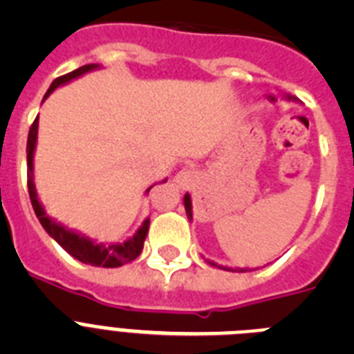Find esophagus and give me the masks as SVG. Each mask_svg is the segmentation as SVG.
I'll use <instances>...</instances> for the list:
<instances>
[{"instance_id":"obj_1","label":"esophagus","mask_w":354,"mask_h":354,"mask_svg":"<svg viewBox=\"0 0 354 354\" xmlns=\"http://www.w3.org/2000/svg\"><path fill=\"white\" fill-rule=\"evenodd\" d=\"M174 183H175V186L179 187V189H184V187H187L189 184L193 183V174L187 170L179 171V174L174 177Z\"/></svg>"}]
</instances>
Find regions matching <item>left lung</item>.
Returning a JSON list of instances; mask_svg holds the SVG:
<instances>
[{"label":"left lung","mask_w":354,"mask_h":354,"mask_svg":"<svg viewBox=\"0 0 354 354\" xmlns=\"http://www.w3.org/2000/svg\"><path fill=\"white\" fill-rule=\"evenodd\" d=\"M268 99H270L271 102L277 101V97H273V95H268ZM283 99H287V101H292V102H299L296 97L289 95V93H286V95H283ZM184 209H186L187 220H192V218H193V205H192V196H189V193H186V195H184ZM211 264L218 266V264H214V262H211ZM218 268H221V266H218ZM223 270H225V268H223ZM227 271H230V270H227ZM239 271H241V273H245V270H239Z\"/></svg>","instance_id":"8db88e82"}]
</instances>
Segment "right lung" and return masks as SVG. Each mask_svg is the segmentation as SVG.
Segmentation results:
<instances>
[{"label": "right lung", "instance_id": "right-lung-1", "mask_svg": "<svg viewBox=\"0 0 354 354\" xmlns=\"http://www.w3.org/2000/svg\"><path fill=\"white\" fill-rule=\"evenodd\" d=\"M101 68L99 64H90L83 65V67L76 68V71L68 72L65 76L56 77L51 83L49 90L44 95V101L55 92L58 86H64V84L71 83V81L77 80V77L88 74V72L97 71ZM42 101V102H44ZM37 136H39V118H35L33 126L30 127V134H28V192H30V200L31 205H33V211H35L37 218H39L40 225L44 227V230L53 237V239L62 246L67 253H71L72 257L77 259L83 264L97 266V268H120V266L127 264V262L134 261L138 257L143 250V243H145L147 232H149V225L150 220L147 218L142 223V227L136 230L133 237H127L124 243H109V245H104V243H95L90 237L83 236V234H77L74 230H68L64 225L56 223L53 218H49L44 205L40 204L39 195H37V187H35V174H33V158H35V149H37ZM161 183H167V179H162ZM156 186V184H152ZM152 186L147 187L149 193L152 189Z\"/></svg>", "mask_w": 354, "mask_h": 354}]
</instances>
